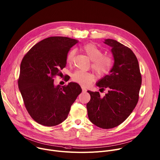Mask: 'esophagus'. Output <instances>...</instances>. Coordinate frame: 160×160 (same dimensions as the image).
I'll use <instances>...</instances> for the list:
<instances>
[{
	"instance_id": "esophagus-1",
	"label": "esophagus",
	"mask_w": 160,
	"mask_h": 160,
	"mask_svg": "<svg viewBox=\"0 0 160 160\" xmlns=\"http://www.w3.org/2000/svg\"><path fill=\"white\" fill-rule=\"evenodd\" d=\"M81 88H82V92H87V90H86V88H85L84 87H81Z\"/></svg>"
}]
</instances>
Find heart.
Returning a JSON list of instances; mask_svg holds the SVG:
<instances>
[{
    "instance_id": "obj_1",
    "label": "heart",
    "mask_w": 160,
    "mask_h": 160,
    "mask_svg": "<svg viewBox=\"0 0 160 160\" xmlns=\"http://www.w3.org/2000/svg\"><path fill=\"white\" fill-rule=\"evenodd\" d=\"M82 48L92 61V68L98 76L102 77L110 72L114 63L112 58L110 55H103L102 49L93 43L84 44ZM76 54V50L75 49H71L68 52L67 56V62L68 64L73 63ZM94 79L95 76L92 73L81 70H76L72 75V80L82 86L90 85Z\"/></svg>"
}]
</instances>
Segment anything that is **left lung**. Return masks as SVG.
Segmentation results:
<instances>
[{
    "mask_svg": "<svg viewBox=\"0 0 160 160\" xmlns=\"http://www.w3.org/2000/svg\"><path fill=\"white\" fill-rule=\"evenodd\" d=\"M104 43L111 47L114 63L110 74L101 79L97 86L108 92L102 97L98 92L88 91L91 99L86 108L92 123L109 129L125 121L135 109L142 76L137 58L129 48L110 39H105Z\"/></svg>",
    "mask_w": 160,
    "mask_h": 160,
    "instance_id": "left-lung-1",
    "label": "left lung"
}]
</instances>
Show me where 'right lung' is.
<instances>
[{"label": "right lung", "mask_w": 160, "mask_h": 160, "mask_svg": "<svg viewBox=\"0 0 160 160\" xmlns=\"http://www.w3.org/2000/svg\"><path fill=\"white\" fill-rule=\"evenodd\" d=\"M78 42L67 37L48 38L35 44L22 61L19 90L27 111L40 125L54 127L62 122L82 92L76 82L55 86L53 79L60 75L70 49Z\"/></svg>", "instance_id": "1"}]
</instances>
